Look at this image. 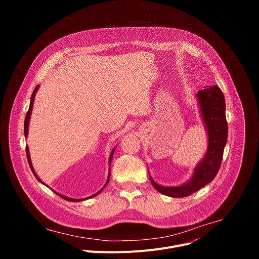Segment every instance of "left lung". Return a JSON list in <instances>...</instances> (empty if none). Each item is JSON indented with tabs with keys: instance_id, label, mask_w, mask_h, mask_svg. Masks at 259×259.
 Masks as SVG:
<instances>
[{
	"instance_id": "obj_1",
	"label": "left lung",
	"mask_w": 259,
	"mask_h": 259,
	"mask_svg": "<svg viewBox=\"0 0 259 259\" xmlns=\"http://www.w3.org/2000/svg\"><path fill=\"white\" fill-rule=\"evenodd\" d=\"M197 95L209 136L208 151L204 160L196 167L191 181L178 188L161 187L151 177V182L158 192L172 198L188 197L214 179L223 161L228 140V122L224 93L217 86H213L200 90Z\"/></svg>"
}]
</instances>
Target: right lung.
<instances>
[{
  "label": "right lung",
  "mask_w": 259,
  "mask_h": 259,
  "mask_svg": "<svg viewBox=\"0 0 259 259\" xmlns=\"http://www.w3.org/2000/svg\"><path fill=\"white\" fill-rule=\"evenodd\" d=\"M38 88H39V86H35V88H34V90L32 91V94H31V97H30V103H29V107H28V110H27V113H26V115H25V120H24V136L26 137V135H27V129H28V122H29V117H30V113H31V108H32V104H33V100H34V95H35V92H36V90H38ZM114 151L115 150H113V152H112V154H110V157H109V163H110V161H112V158H113V155H114ZM25 153H26V157H27V161H28V164H29V167H30V169H31V171H32V173H33V175L35 176V178L38 179L39 181H41V179L36 176V174H35V172H34V170H33V168H32V165H31V163H30V159H29V153H28V147L26 146L25 147ZM108 180H109V175H108V178H107V181H106V183H105V186L107 184V182H108ZM42 182V181H41ZM43 183V182H42ZM104 186V187H105ZM103 187V188H104ZM102 191V190H101ZM101 191H99L98 193H96L95 195H93V196H91V197H89V198H86V199H90V198H93V197H95L96 195H98ZM55 193V192H54ZM56 195H58L59 197H61L62 199H64V200H66V201H69V202H79V201H83V200H85V199H70V198H67V197H64V196H62V195H59V194H57V193H55Z\"/></svg>",
  "instance_id": "right-lung-1"
}]
</instances>
